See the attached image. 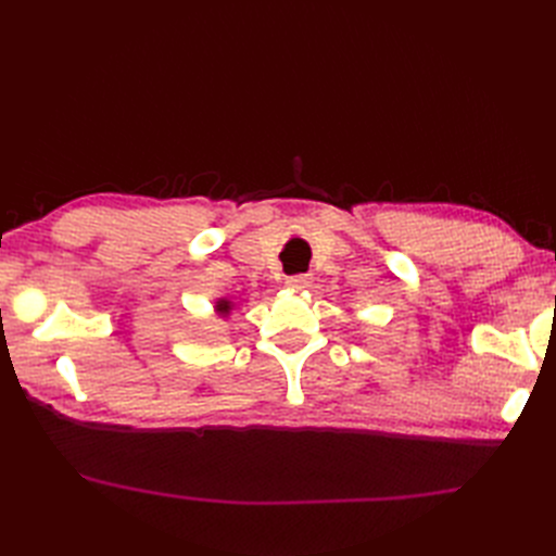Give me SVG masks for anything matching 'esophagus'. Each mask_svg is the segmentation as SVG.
I'll return each mask as SVG.
<instances>
[{
    "label": "esophagus",
    "instance_id": "obj_1",
    "mask_svg": "<svg viewBox=\"0 0 556 556\" xmlns=\"http://www.w3.org/2000/svg\"><path fill=\"white\" fill-rule=\"evenodd\" d=\"M311 282H313V278L308 274L290 276L288 280H285V285H288V288H292V290H306V288H311Z\"/></svg>",
    "mask_w": 556,
    "mask_h": 556
}]
</instances>
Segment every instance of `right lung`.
<instances>
[{
  "label": "right lung",
  "mask_w": 556,
  "mask_h": 556,
  "mask_svg": "<svg viewBox=\"0 0 556 556\" xmlns=\"http://www.w3.org/2000/svg\"><path fill=\"white\" fill-rule=\"evenodd\" d=\"M233 308H237V304H233L231 299H217L215 306H213V311H215L217 315H220V317H229Z\"/></svg>",
  "instance_id": "1"
}]
</instances>
